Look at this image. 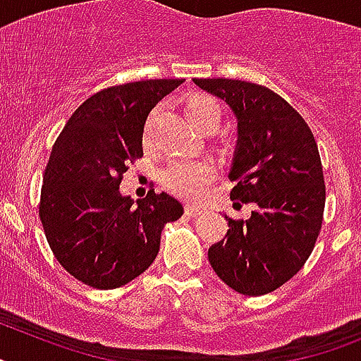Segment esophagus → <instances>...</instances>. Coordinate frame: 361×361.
<instances>
[{"instance_id": "esophagus-1", "label": "esophagus", "mask_w": 361, "mask_h": 361, "mask_svg": "<svg viewBox=\"0 0 361 361\" xmlns=\"http://www.w3.org/2000/svg\"><path fill=\"white\" fill-rule=\"evenodd\" d=\"M184 210H186L188 216H192V217H199L202 214V208L193 207V204H186V207H184Z\"/></svg>"}]
</instances>
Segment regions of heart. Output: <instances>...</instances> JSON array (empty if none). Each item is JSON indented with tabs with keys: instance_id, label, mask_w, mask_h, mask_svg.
<instances>
[{
	"instance_id": "heart-1",
	"label": "heart",
	"mask_w": 361,
	"mask_h": 361,
	"mask_svg": "<svg viewBox=\"0 0 361 361\" xmlns=\"http://www.w3.org/2000/svg\"><path fill=\"white\" fill-rule=\"evenodd\" d=\"M186 114L195 127L204 130L210 123L219 121L221 109L210 97L197 95L186 103ZM151 129H153V118L145 123V144H149V140H151ZM216 164L208 159L173 160L162 169L160 183L169 193H173L177 197L186 199V201H199L207 192V188L216 178Z\"/></svg>"
}]
</instances>
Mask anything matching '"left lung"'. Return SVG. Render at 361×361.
Segmentation results:
<instances>
[{
  "label": "left lung",
  "instance_id": "1",
  "mask_svg": "<svg viewBox=\"0 0 361 361\" xmlns=\"http://www.w3.org/2000/svg\"><path fill=\"white\" fill-rule=\"evenodd\" d=\"M193 82L227 101L236 114L231 199L255 208L245 221L227 217V234L208 249V262L238 293H271L302 269L323 225L326 192L314 134L266 86L234 79Z\"/></svg>",
  "mask_w": 361,
  "mask_h": 361
}]
</instances>
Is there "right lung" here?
Segmentation results:
<instances>
[{
  "label": "right lung",
  "mask_w": 361,
  "mask_h": 361,
  "mask_svg": "<svg viewBox=\"0 0 361 361\" xmlns=\"http://www.w3.org/2000/svg\"><path fill=\"white\" fill-rule=\"evenodd\" d=\"M184 79L110 86L71 114L44 171L38 216L56 262L95 290H114L142 275L159 255L162 228L184 214L168 193L134 204L121 197L129 164L144 157L149 112Z\"/></svg>",
  "instance_id": "obj_1"
}]
</instances>
